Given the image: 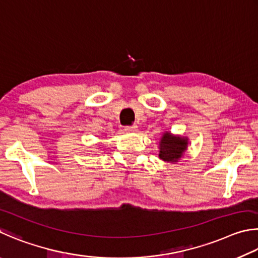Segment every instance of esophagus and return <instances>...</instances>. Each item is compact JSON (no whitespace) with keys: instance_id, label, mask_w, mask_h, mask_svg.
Listing matches in <instances>:
<instances>
[{"instance_id":"1","label":"esophagus","mask_w":258,"mask_h":258,"mask_svg":"<svg viewBox=\"0 0 258 258\" xmlns=\"http://www.w3.org/2000/svg\"><path fill=\"white\" fill-rule=\"evenodd\" d=\"M124 132L125 133H135V132H137V125L136 124L126 125V126H124Z\"/></svg>"}]
</instances>
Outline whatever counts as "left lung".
<instances>
[{
	"instance_id": "1",
	"label": "left lung",
	"mask_w": 258,
	"mask_h": 258,
	"mask_svg": "<svg viewBox=\"0 0 258 258\" xmlns=\"http://www.w3.org/2000/svg\"><path fill=\"white\" fill-rule=\"evenodd\" d=\"M160 159L166 162H177L187 150V139L171 136L166 133L160 143Z\"/></svg>"
}]
</instances>
